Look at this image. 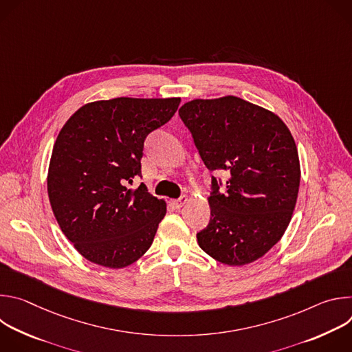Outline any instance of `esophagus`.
Wrapping results in <instances>:
<instances>
[{
    "instance_id": "34e87169",
    "label": "esophagus",
    "mask_w": 352,
    "mask_h": 352,
    "mask_svg": "<svg viewBox=\"0 0 352 352\" xmlns=\"http://www.w3.org/2000/svg\"><path fill=\"white\" fill-rule=\"evenodd\" d=\"M186 200H188L186 196H181V197H178V199H173V200H171V205H173L175 209H181V208L186 204Z\"/></svg>"
}]
</instances>
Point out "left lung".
<instances>
[{"instance_id":"left-lung-1","label":"left lung","mask_w":352,"mask_h":352,"mask_svg":"<svg viewBox=\"0 0 352 352\" xmlns=\"http://www.w3.org/2000/svg\"><path fill=\"white\" fill-rule=\"evenodd\" d=\"M212 175L210 221L199 246L228 266L262 258L285 232L296 204L300 168L287 125L272 111L235 96L196 98L179 109Z\"/></svg>"}]
</instances>
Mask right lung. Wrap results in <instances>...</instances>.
<instances>
[{
    "mask_svg": "<svg viewBox=\"0 0 352 352\" xmlns=\"http://www.w3.org/2000/svg\"><path fill=\"white\" fill-rule=\"evenodd\" d=\"M181 98L100 100L80 107L63 126L50 160L47 190L64 235L87 261L121 269L152 245L166 202L147 192L143 144L175 114Z\"/></svg>",
    "mask_w": 352,
    "mask_h": 352,
    "instance_id": "obj_1",
    "label": "right lung"
}]
</instances>
